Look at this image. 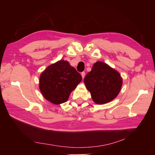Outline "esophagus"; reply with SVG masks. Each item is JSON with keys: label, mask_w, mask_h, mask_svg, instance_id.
I'll return each mask as SVG.
<instances>
[{"label": "esophagus", "mask_w": 155, "mask_h": 155, "mask_svg": "<svg viewBox=\"0 0 155 155\" xmlns=\"http://www.w3.org/2000/svg\"><path fill=\"white\" fill-rule=\"evenodd\" d=\"M81 76H82V78L83 79L84 78H85V72H81Z\"/></svg>", "instance_id": "obj_1"}]
</instances>
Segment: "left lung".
<instances>
[{
  "mask_svg": "<svg viewBox=\"0 0 155 155\" xmlns=\"http://www.w3.org/2000/svg\"><path fill=\"white\" fill-rule=\"evenodd\" d=\"M93 101L104 104L118 96L122 85V78L114 69L105 63L97 61L84 79Z\"/></svg>",
  "mask_w": 155,
  "mask_h": 155,
  "instance_id": "obj_1",
  "label": "left lung"
}]
</instances>
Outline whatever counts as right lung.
<instances>
[{
    "label": "right lung",
    "mask_w": 155,
    "mask_h": 155,
    "mask_svg": "<svg viewBox=\"0 0 155 155\" xmlns=\"http://www.w3.org/2000/svg\"><path fill=\"white\" fill-rule=\"evenodd\" d=\"M82 80L77 70L67 61L51 64L41 74L39 88L46 100L58 105L66 102L71 92Z\"/></svg>",
    "instance_id": "obj_1"
}]
</instances>
